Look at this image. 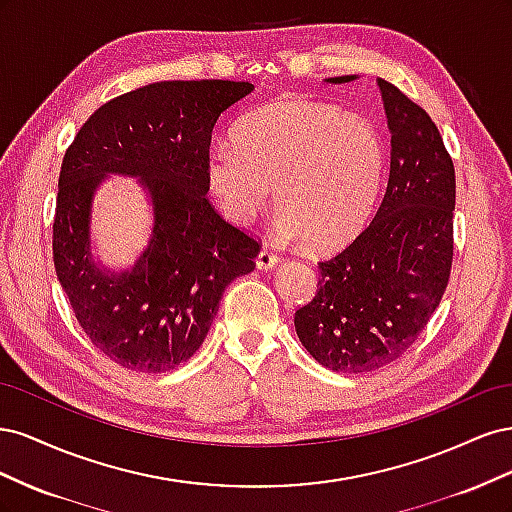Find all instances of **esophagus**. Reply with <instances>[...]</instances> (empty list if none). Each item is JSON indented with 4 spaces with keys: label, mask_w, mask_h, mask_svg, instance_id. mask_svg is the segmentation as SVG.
I'll return each mask as SVG.
<instances>
[{
    "label": "esophagus",
    "mask_w": 512,
    "mask_h": 512,
    "mask_svg": "<svg viewBox=\"0 0 512 512\" xmlns=\"http://www.w3.org/2000/svg\"><path fill=\"white\" fill-rule=\"evenodd\" d=\"M277 265V256L275 254H271L269 250H260L258 252V256H256V267L260 269V271H269V269H273Z\"/></svg>",
    "instance_id": "34e87169"
}]
</instances>
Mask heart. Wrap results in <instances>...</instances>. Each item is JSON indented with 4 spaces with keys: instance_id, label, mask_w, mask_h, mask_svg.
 Listing matches in <instances>:
<instances>
[{
    "instance_id": "obj_1",
    "label": "heart",
    "mask_w": 512,
    "mask_h": 512,
    "mask_svg": "<svg viewBox=\"0 0 512 512\" xmlns=\"http://www.w3.org/2000/svg\"><path fill=\"white\" fill-rule=\"evenodd\" d=\"M209 188L232 224H247L271 188L277 232L329 250L365 222L384 175V149L361 117L312 100L260 108L237 130V143L209 153Z\"/></svg>"
}]
</instances>
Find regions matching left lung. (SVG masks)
<instances>
[{
  "label": "left lung",
  "instance_id": "8db88e82",
  "mask_svg": "<svg viewBox=\"0 0 512 512\" xmlns=\"http://www.w3.org/2000/svg\"><path fill=\"white\" fill-rule=\"evenodd\" d=\"M378 87L391 130L384 198L344 252L318 262L316 297L294 314L305 350L342 374L397 361L436 312L453 265V160L421 106L384 79Z\"/></svg>",
  "mask_w": 512,
  "mask_h": 512
}]
</instances>
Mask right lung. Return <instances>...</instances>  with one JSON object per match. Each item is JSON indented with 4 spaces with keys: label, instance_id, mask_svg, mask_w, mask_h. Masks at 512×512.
<instances>
[{
    "label": "right lung",
    "instance_id": "obj_1",
    "mask_svg": "<svg viewBox=\"0 0 512 512\" xmlns=\"http://www.w3.org/2000/svg\"><path fill=\"white\" fill-rule=\"evenodd\" d=\"M243 81H162L102 104L68 147L53 222L57 280L104 356L143 374L175 369L203 346L226 286L254 271L260 245L209 203L215 121L252 94ZM108 174L150 194V243L126 272L90 256V203Z\"/></svg>",
    "mask_w": 512,
    "mask_h": 512
}]
</instances>
